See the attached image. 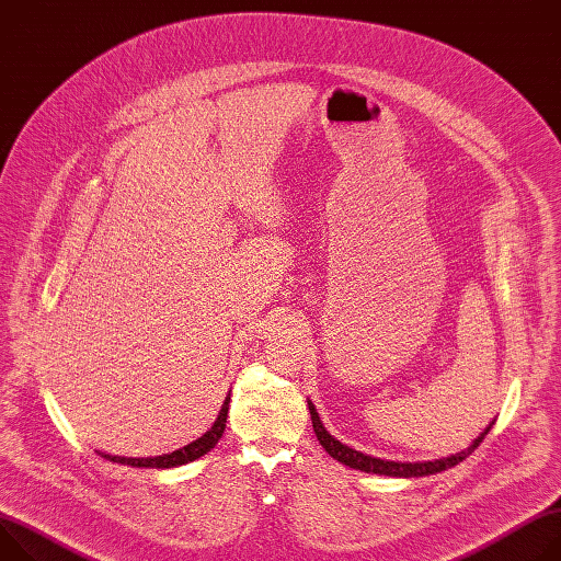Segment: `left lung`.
<instances>
[{
    "mask_svg": "<svg viewBox=\"0 0 561 561\" xmlns=\"http://www.w3.org/2000/svg\"><path fill=\"white\" fill-rule=\"evenodd\" d=\"M309 402V412H311V421H313V432L320 440V445L335 458V461L353 468V470H360V472H369V474H385V477H400V479H412V477H430V474H436V472H443L447 468H454L461 461H466V458L481 445V440L485 438V434L490 432V427L494 425V421L472 440L470 447L456 451L451 456H445V458H436V461H419V463H402V461H385V458H376V456H369V454H363L358 449H353L344 443H340L337 438H333L324 423L320 421V414L316 410V404L311 400Z\"/></svg>",
    "mask_w": 561,
    "mask_h": 561,
    "instance_id": "obj_1",
    "label": "left lung"
}]
</instances>
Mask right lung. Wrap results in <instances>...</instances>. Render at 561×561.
I'll list each match as a JSON object with an SVG mask.
<instances>
[{"label": "right lung", "mask_w": 561, "mask_h": 561, "mask_svg": "<svg viewBox=\"0 0 561 561\" xmlns=\"http://www.w3.org/2000/svg\"><path fill=\"white\" fill-rule=\"evenodd\" d=\"M228 404H230V393L226 396L224 404H221V412L215 421V425L203 434L201 438L187 443L185 447L181 449H174L170 454H163V456H149V458H129V456H112V454H105L100 451V456H105L107 461H114V463H121V466H131V468H157V470H165V468H176V466H185L190 461H196V458H201L203 454H208L217 443L219 438L224 436V430H226V421H228Z\"/></svg>", "instance_id": "add662e5"}]
</instances>
